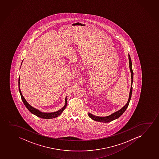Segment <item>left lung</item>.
Here are the masks:
<instances>
[{
  "label": "left lung",
  "instance_id": "obj_1",
  "mask_svg": "<svg viewBox=\"0 0 159 159\" xmlns=\"http://www.w3.org/2000/svg\"><path fill=\"white\" fill-rule=\"evenodd\" d=\"M128 56H129V69H130V72H131V88H130V93H129V99H128V101L127 104L123 107L121 108V109L117 111L116 112H114L113 114L110 115L109 116H95L91 114L90 113H88V116L91 119H93V120H94V121L101 122H104V123L110 122L111 121L118 119L119 117L121 116V115L124 113L125 110L127 109V107H128L130 101L131 100V94H132V90H133L132 85H133V82L134 75L133 69H132V63H131V58H130V56L129 55H128Z\"/></svg>",
  "mask_w": 159,
  "mask_h": 159
}]
</instances>
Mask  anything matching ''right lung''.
Listing matches in <instances>:
<instances>
[{
    "mask_svg": "<svg viewBox=\"0 0 159 159\" xmlns=\"http://www.w3.org/2000/svg\"><path fill=\"white\" fill-rule=\"evenodd\" d=\"M18 87H19V91L21 96V100L23 101L24 105L27 108L28 110L30 111V112H31L33 114L37 116L40 117V118H42V119H53V118H55L59 116L61 114L62 112L63 111V110L66 109V107L67 106V96L66 97V103L65 105L64 106L63 108L61 109L60 110H58L56 112H42L40 111L39 110L37 109L36 108L32 107V106H30L29 104L28 103L27 101H26L25 99L23 97V96L21 93V91H20V77H19V80H18Z\"/></svg>",
    "mask_w": 159,
    "mask_h": 159,
    "instance_id": "1",
    "label": "right lung"
}]
</instances>
